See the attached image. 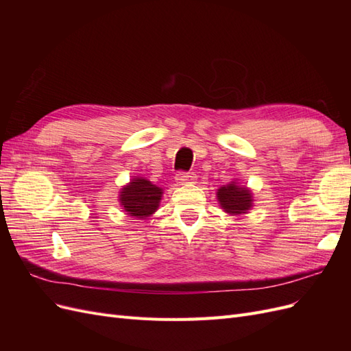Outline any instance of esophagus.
Returning a JSON list of instances; mask_svg holds the SVG:
<instances>
[{"label": "esophagus", "mask_w": 351, "mask_h": 351, "mask_svg": "<svg viewBox=\"0 0 351 351\" xmlns=\"http://www.w3.org/2000/svg\"><path fill=\"white\" fill-rule=\"evenodd\" d=\"M176 180L178 184H193L197 182V177L192 173H178Z\"/></svg>", "instance_id": "1"}]
</instances>
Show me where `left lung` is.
Listing matches in <instances>:
<instances>
[{
    "instance_id": "8db88e82",
    "label": "left lung",
    "mask_w": 351,
    "mask_h": 351,
    "mask_svg": "<svg viewBox=\"0 0 351 351\" xmlns=\"http://www.w3.org/2000/svg\"><path fill=\"white\" fill-rule=\"evenodd\" d=\"M217 200L221 209L232 217L247 214L254 202L252 190L247 186L240 184L237 178L217 190Z\"/></svg>"
}]
</instances>
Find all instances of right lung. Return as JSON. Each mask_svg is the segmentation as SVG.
<instances>
[{"mask_svg":"<svg viewBox=\"0 0 351 351\" xmlns=\"http://www.w3.org/2000/svg\"><path fill=\"white\" fill-rule=\"evenodd\" d=\"M162 195V187L154 184L145 177L133 176L130 182L120 189L119 202L127 215L146 219L158 210Z\"/></svg>","mask_w":351,"mask_h":351,"instance_id":"1","label":"right lung"}]
</instances>
